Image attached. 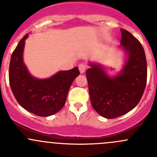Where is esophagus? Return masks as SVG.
Returning a JSON list of instances; mask_svg holds the SVG:
<instances>
[{"label":"esophagus","instance_id":"esophagus-1","mask_svg":"<svg viewBox=\"0 0 157 157\" xmlns=\"http://www.w3.org/2000/svg\"><path fill=\"white\" fill-rule=\"evenodd\" d=\"M78 67H79V71H80V72L81 73V74H83V73L85 72V71H86V65L85 64H83V63H82V64H79Z\"/></svg>","mask_w":157,"mask_h":157}]
</instances>
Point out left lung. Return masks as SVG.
<instances>
[{"label":"left lung","mask_w":157,"mask_h":157,"mask_svg":"<svg viewBox=\"0 0 157 157\" xmlns=\"http://www.w3.org/2000/svg\"><path fill=\"white\" fill-rule=\"evenodd\" d=\"M121 45L128 58L119 74L109 77L102 66L90 64L86 72L93 108L106 118L121 116L138 104L147 83V67L140 42L125 29H121Z\"/></svg>","instance_id":"left-lung-1"}]
</instances>
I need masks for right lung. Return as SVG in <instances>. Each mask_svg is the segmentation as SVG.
<instances>
[{"instance_id":"1","label":"right lung","mask_w":157,"mask_h":157,"mask_svg":"<svg viewBox=\"0 0 157 157\" xmlns=\"http://www.w3.org/2000/svg\"><path fill=\"white\" fill-rule=\"evenodd\" d=\"M26 34L20 41L10 58L9 81L14 97L23 109L38 116L46 117L59 112L64 105L69 89L80 71L75 67L59 71L46 79L33 77L23 63Z\"/></svg>"}]
</instances>
